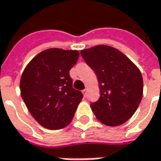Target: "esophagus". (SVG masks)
<instances>
[{"label":"esophagus","instance_id":"esophagus-1","mask_svg":"<svg viewBox=\"0 0 161 161\" xmlns=\"http://www.w3.org/2000/svg\"><path fill=\"white\" fill-rule=\"evenodd\" d=\"M86 92H87V89H84L82 91V93H83V95H84L85 97H86Z\"/></svg>","mask_w":161,"mask_h":161}]
</instances>
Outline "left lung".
Returning a JSON list of instances; mask_svg holds the SVG:
<instances>
[{"label": "left lung", "mask_w": 161, "mask_h": 161, "mask_svg": "<svg viewBox=\"0 0 161 161\" xmlns=\"http://www.w3.org/2000/svg\"><path fill=\"white\" fill-rule=\"evenodd\" d=\"M99 83L100 97L90 107L101 123L116 127L124 124L137 109L143 95V78L128 57L108 45H97L80 52Z\"/></svg>", "instance_id": "obj_1"}]
</instances>
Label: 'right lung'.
Segmentation results:
<instances>
[{"label": "right lung", "mask_w": 161, "mask_h": 161, "mask_svg": "<svg viewBox=\"0 0 161 161\" xmlns=\"http://www.w3.org/2000/svg\"><path fill=\"white\" fill-rule=\"evenodd\" d=\"M79 52L51 48L38 53L25 67L20 89L33 118L43 128L61 129L71 123L83 98L73 88L69 71Z\"/></svg>", "instance_id": "obj_1"}]
</instances>
